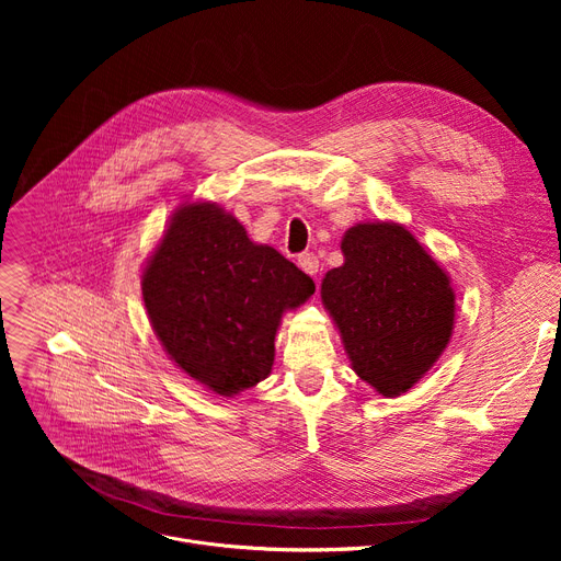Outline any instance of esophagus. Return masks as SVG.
<instances>
[{
	"label": "esophagus",
	"mask_w": 561,
	"mask_h": 561,
	"mask_svg": "<svg viewBox=\"0 0 561 561\" xmlns=\"http://www.w3.org/2000/svg\"><path fill=\"white\" fill-rule=\"evenodd\" d=\"M298 265L307 275L316 277V273H318V256L313 252H305V254L298 256Z\"/></svg>",
	"instance_id": "1"
}]
</instances>
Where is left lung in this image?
<instances>
[{
	"label": "left lung",
	"mask_w": 561,
	"mask_h": 561,
	"mask_svg": "<svg viewBox=\"0 0 561 561\" xmlns=\"http://www.w3.org/2000/svg\"><path fill=\"white\" fill-rule=\"evenodd\" d=\"M320 298L355 373L387 398L407 393L446 350L455 290L446 271L398 222H359L341 241Z\"/></svg>",
	"instance_id": "1"
}]
</instances>
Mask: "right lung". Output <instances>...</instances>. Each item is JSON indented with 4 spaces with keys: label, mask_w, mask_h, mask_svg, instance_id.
I'll return each mask as SVG.
<instances>
[{
    "label": "right lung",
    "mask_w": 561,
    "mask_h": 561,
    "mask_svg": "<svg viewBox=\"0 0 561 561\" xmlns=\"http://www.w3.org/2000/svg\"><path fill=\"white\" fill-rule=\"evenodd\" d=\"M313 290L214 202L182 204L142 271L145 309L170 359L227 398L271 375L282 313Z\"/></svg>",
    "instance_id": "add662e5"
}]
</instances>
